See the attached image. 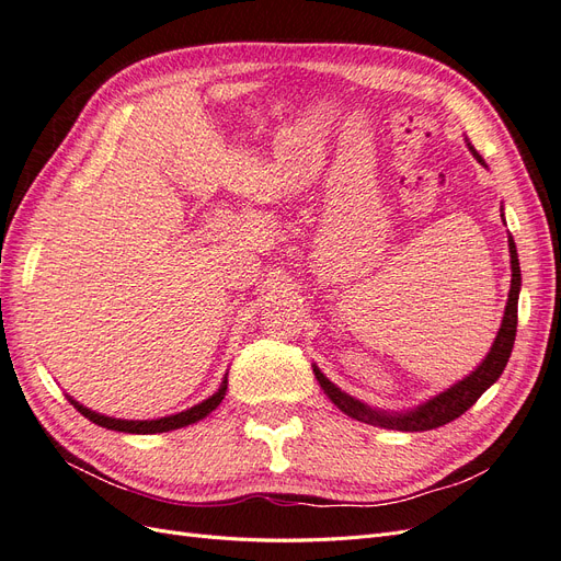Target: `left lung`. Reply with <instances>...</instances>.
Returning a JSON list of instances; mask_svg holds the SVG:
<instances>
[{"mask_svg": "<svg viewBox=\"0 0 561 561\" xmlns=\"http://www.w3.org/2000/svg\"><path fill=\"white\" fill-rule=\"evenodd\" d=\"M468 149L472 151V157L478 159L480 163H484V159L474 151L472 145H468ZM507 248H511V266H513V280H511V295H507V307H505V316L501 322V330L496 334V342L491 346L489 355L484 358V363L472 371L470 377H466L463 381L454 383L451 388H447L445 393L435 396L433 400H428L426 404L416 407L414 412L407 414H386V412H377L371 407L363 404L360 400H355L346 393H342L322 371L313 365V375L320 383V388L325 390L328 398L342 410L344 414H348L351 419H358L363 423H369V426H381V428H390V431H404V433H416V431H433L445 426V423L458 419L461 414H466L470 407L480 400V396L484 390L494 383L511 360L513 353V344H515V334H517V299H519V285H522V274H519V260H517V248L513 236L507 239Z\"/></svg>", "mask_w": 561, "mask_h": 561, "instance_id": "1", "label": "left lung"}]
</instances>
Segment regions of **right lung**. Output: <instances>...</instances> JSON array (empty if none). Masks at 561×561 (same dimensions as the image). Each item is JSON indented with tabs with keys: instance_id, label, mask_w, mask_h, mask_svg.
<instances>
[{
	"instance_id": "1",
	"label": "right lung",
	"mask_w": 561,
	"mask_h": 561,
	"mask_svg": "<svg viewBox=\"0 0 561 561\" xmlns=\"http://www.w3.org/2000/svg\"><path fill=\"white\" fill-rule=\"evenodd\" d=\"M227 377L222 381V386H219V390L215 396H210L208 400H203L201 404H194L192 410L186 412H180V414H173V416H163V419H157V421H124V419H112V416H103L98 412H91L87 410V407L75 402L70 398V402L77 407V412H81L87 419H91L93 423H98V426L103 428H110V431H118V433H135V435H147V433H165V431H175V428H184L190 426V423H196L201 421L203 416H208L215 407L225 400V393H227Z\"/></svg>"
}]
</instances>
